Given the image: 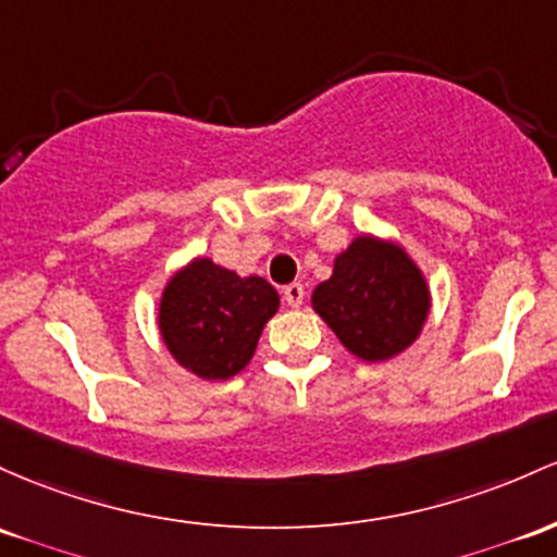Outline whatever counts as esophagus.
Returning <instances> with one entry per match:
<instances>
[{"label": "esophagus", "mask_w": 557, "mask_h": 557, "mask_svg": "<svg viewBox=\"0 0 557 557\" xmlns=\"http://www.w3.org/2000/svg\"><path fill=\"white\" fill-rule=\"evenodd\" d=\"M283 298H285V304H288V307L298 309V307H301V304H304V285H301V283L285 285V288H283Z\"/></svg>", "instance_id": "1"}]
</instances>
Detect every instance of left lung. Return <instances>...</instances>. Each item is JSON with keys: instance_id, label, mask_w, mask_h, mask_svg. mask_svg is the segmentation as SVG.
<instances>
[{"instance_id": "8db88e82", "label": "left lung", "mask_w": 557, "mask_h": 557, "mask_svg": "<svg viewBox=\"0 0 557 557\" xmlns=\"http://www.w3.org/2000/svg\"><path fill=\"white\" fill-rule=\"evenodd\" d=\"M311 304L348 351L383 362L418 338L431 298L405 250L357 237L335 259L333 277L317 285Z\"/></svg>"}]
</instances>
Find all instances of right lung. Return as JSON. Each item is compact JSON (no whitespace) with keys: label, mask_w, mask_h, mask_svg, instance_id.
Returning a JSON list of instances; mask_svg holds the SVG:
<instances>
[{"label":"right lung","mask_w":557,"mask_h":557,"mask_svg":"<svg viewBox=\"0 0 557 557\" xmlns=\"http://www.w3.org/2000/svg\"><path fill=\"white\" fill-rule=\"evenodd\" d=\"M277 304L267 280L198 259L171 277L158 320L176 362L206 381H227L250 362Z\"/></svg>","instance_id":"right-lung-1"}]
</instances>
